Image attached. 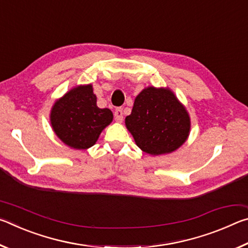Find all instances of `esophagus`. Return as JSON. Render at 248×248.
Returning <instances> with one entry per match:
<instances>
[{"label": "esophagus", "instance_id": "34e87169", "mask_svg": "<svg viewBox=\"0 0 248 248\" xmlns=\"http://www.w3.org/2000/svg\"><path fill=\"white\" fill-rule=\"evenodd\" d=\"M123 110H124V109L119 107V108H117L115 112H114L115 119H116V121H118V123H121V121H123V119H124V111Z\"/></svg>", "mask_w": 248, "mask_h": 248}]
</instances>
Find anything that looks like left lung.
<instances>
[{"label": "left lung", "mask_w": 248, "mask_h": 248, "mask_svg": "<svg viewBox=\"0 0 248 248\" xmlns=\"http://www.w3.org/2000/svg\"><path fill=\"white\" fill-rule=\"evenodd\" d=\"M125 125L145 153H170L186 141L190 119L186 109L167 89L148 87L134 100Z\"/></svg>", "instance_id": "1"}]
</instances>
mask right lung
Wrapping results in <instances>:
<instances>
[{
  "mask_svg": "<svg viewBox=\"0 0 248 248\" xmlns=\"http://www.w3.org/2000/svg\"><path fill=\"white\" fill-rule=\"evenodd\" d=\"M92 85L75 87L54 104L51 124L57 136L66 145L77 150L89 149L100 132L112 121L108 108H99Z\"/></svg>",
  "mask_w": 248,
  "mask_h": 248,
  "instance_id": "right-lung-1",
  "label": "right lung"
}]
</instances>
